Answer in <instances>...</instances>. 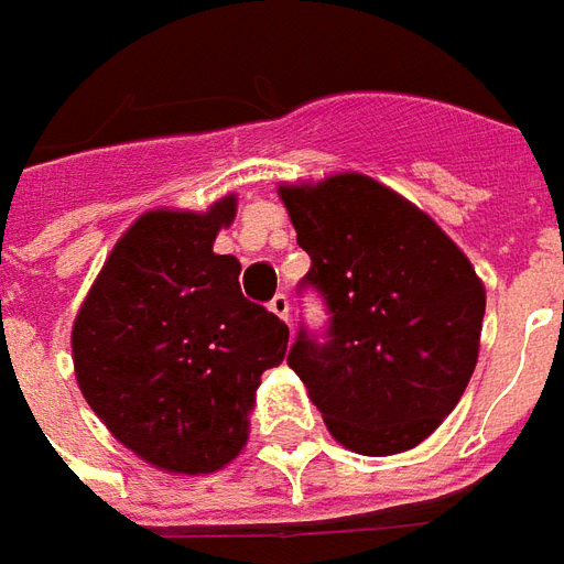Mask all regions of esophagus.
Returning a JSON list of instances; mask_svg holds the SVG:
<instances>
[{
	"label": "esophagus",
	"instance_id": "obj_1",
	"mask_svg": "<svg viewBox=\"0 0 564 564\" xmlns=\"http://www.w3.org/2000/svg\"><path fill=\"white\" fill-rule=\"evenodd\" d=\"M270 312H273L276 318H282V322L288 324V312H291V303H288L285 294H276V297L270 300Z\"/></svg>",
	"mask_w": 564,
	"mask_h": 564
}]
</instances>
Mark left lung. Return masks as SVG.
Here are the masks:
<instances>
[{
  "mask_svg": "<svg viewBox=\"0 0 564 564\" xmlns=\"http://www.w3.org/2000/svg\"><path fill=\"white\" fill-rule=\"evenodd\" d=\"M276 192L312 261L303 282L330 312L327 339L300 333L288 367L339 445L412 451L466 393L487 288L421 207L372 176L343 171Z\"/></svg>",
  "mask_w": 564,
  "mask_h": 564,
  "instance_id": "8db88e82",
  "label": "left lung"
}]
</instances>
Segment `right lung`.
I'll use <instances>...</instances> for the list:
<instances>
[{"instance_id": "1", "label": "right lung", "mask_w": 564, "mask_h": 564, "mask_svg": "<svg viewBox=\"0 0 564 564\" xmlns=\"http://www.w3.org/2000/svg\"><path fill=\"white\" fill-rule=\"evenodd\" d=\"M237 195L147 209L110 249L72 327L77 388L110 435L174 475H213L249 442L264 369L288 327L240 291V261L213 242Z\"/></svg>"}]
</instances>
